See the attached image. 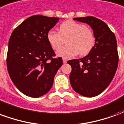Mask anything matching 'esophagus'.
I'll return each mask as SVG.
<instances>
[{"label":"esophagus","mask_w":124,"mask_h":124,"mask_svg":"<svg viewBox=\"0 0 124 124\" xmlns=\"http://www.w3.org/2000/svg\"><path fill=\"white\" fill-rule=\"evenodd\" d=\"M62 60H63V62H64V64H66V63L67 62V60L66 59V58H63V59H62Z\"/></svg>","instance_id":"obj_1"}]
</instances>
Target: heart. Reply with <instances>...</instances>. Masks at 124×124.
<instances>
[{
	"label": "heart",
	"instance_id": "1",
	"mask_svg": "<svg viewBox=\"0 0 124 124\" xmlns=\"http://www.w3.org/2000/svg\"><path fill=\"white\" fill-rule=\"evenodd\" d=\"M47 40L52 48L58 50L68 38V45L57 51L59 56L70 58L78 54H88L95 44V36L90 28L85 24L74 20H66L60 25L59 32L50 30L47 33Z\"/></svg>",
	"mask_w": 124,
	"mask_h": 124
}]
</instances>
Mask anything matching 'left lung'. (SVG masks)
Instances as JSON below:
<instances>
[{"instance_id":"1","label":"left lung","mask_w":124,"mask_h":124,"mask_svg":"<svg viewBox=\"0 0 124 124\" xmlns=\"http://www.w3.org/2000/svg\"><path fill=\"white\" fill-rule=\"evenodd\" d=\"M90 26L95 36V45L86 56L68 61L71 66L70 84L74 90L85 97L99 95L111 83L117 70V42L106 23L93 16L74 18Z\"/></svg>"}]
</instances>
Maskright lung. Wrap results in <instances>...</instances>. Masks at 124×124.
<instances>
[{"label":"right lung","mask_w":124,"mask_h":124,"mask_svg":"<svg viewBox=\"0 0 124 124\" xmlns=\"http://www.w3.org/2000/svg\"><path fill=\"white\" fill-rule=\"evenodd\" d=\"M59 18L34 15L12 32L7 56L8 72L22 93L38 98L51 89L54 76L63 64L47 40V33Z\"/></svg>","instance_id":"right-lung-1"}]
</instances>
